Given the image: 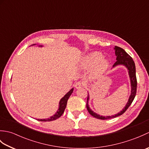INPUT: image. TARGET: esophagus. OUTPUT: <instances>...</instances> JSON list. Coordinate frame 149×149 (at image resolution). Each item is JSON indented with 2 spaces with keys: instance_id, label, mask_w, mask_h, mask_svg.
Returning a JSON list of instances; mask_svg holds the SVG:
<instances>
[{
  "instance_id": "esophagus-1",
  "label": "esophagus",
  "mask_w": 149,
  "mask_h": 149,
  "mask_svg": "<svg viewBox=\"0 0 149 149\" xmlns=\"http://www.w3.org/2000/svg\"><path fill=\"white\" fill-rule=\"evenodd\" d=\"M84 86V84L83 82H81V81H78L75 84V88H76V89H79V88L83 87Z\"/></svg>"
}]
</instances>
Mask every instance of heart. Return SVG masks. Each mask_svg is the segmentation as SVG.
<instances>
[{"label":"heart","instance_id":"heart-1","mask_svg":"<svg viewBox=\"0 0 149 149\" xmlns=\"http://www.w3.org/2000/svg\"><path fill=\"white\" fill-rule=\"evenodd\" d=\"M108 59L102 56V53L97 51L88 54L82 59L79 66L81 69L91 67V75L93 78H99L105 74L109 68Z\"/></svg>","mask_w":149,"mask_h":149}]
</instances>
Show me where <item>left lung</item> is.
Instances as JSON below:
<instances>
[{
	"label": "left lung",
	"instance_id": "left-lung-1",
	"mask_svg": "<svg viewBox=\"0 0 149 149\" xmlns=\"http://www.w3.org/2000/svg\"><path fill=\"white\" fill-rule=\"evenodd\" d=\"M114 50L115 51V55H116V61L113 65V68H115L117 66H124L127 69L128 74L130 79V83H131V95L129 97V99L127 104L123 107L122 110L120 111L118 113L115 114L111 116H103L100 115L99 114L94 112L93 111L90 109L88 102H89L90 99V95L88 93V98H87V104H86V108L88 111V112L91 115H92L95 118L97 119L100 120H106V119H110L113 118H115L118 116L122 115L123 113L125 112V111L128 109V107L131 106V103L133 101L134 97L136 96V88H137V80L136 77V66L133 59L131 57L129 56L128 54L123 49L120 48L119 47L115 46L114 47Z\"/></svg>",
	"mask_w": 149,
	"mask_h": 149
}]
</instances>
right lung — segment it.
Returning <instances> with one entry per match:
<instances>
[{"mask_svg": "<svg viewBox=\"0 0 149 149\" xmlns=\"http://www.w3.org/2000/svg\"><path fill=\"white\" fill-rule=\"evenodd\" d=\"M36 45V44H33V45ZM38 47H43V45H38ZM73 91H74V88H72V89L70 90L68 93H66L64 95V97H62L61 100H59V108H58V110H57V111L54 114V115L49 117V118H48L37 119V120H40V121H42V122H50V121H53V120H55L56 119H58V118H59V117L63 115V113H64V111L66 108V104H67L68 99H69V97H70L72 93H73Z\"/></svg>", "mask_w": 149, "mask_h": 149, "instance_id": "obj_1", "label": "right lung"}]
</instances>
